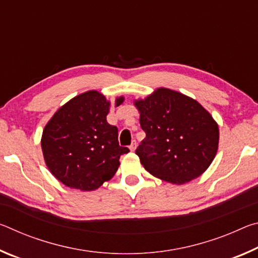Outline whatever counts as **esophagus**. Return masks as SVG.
Returning <instances> with one entry per match:
<instances>
[{
    "label": "esophagus",
    "instance_id": "esophagus-1",
    "mask_svg": "<svg viewBox=\"0 0 258 258\" xmlns=\"http://www.w3.org/2000/svg\"><path fill=\"white\" fill-rule=\"evenodd\" d=\"M130 149H131V151H134L135 149H137V142L133 141V142H132V145L130 146Z\"/></svg>",
    "mask_w": 258,
    "mask_h": 258
}]
</instances>
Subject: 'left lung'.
<instances>
[{"mask_svg": "<svg viewBox=\"0 0 258 258\" xmlns=\"http://www.w3.org/2000/svg\"><path fill=\"white\" fill-rule=\"evenodd\" d=\"M146 138L135 150L148 172L184 184L206 171L218 148V125L202 104L160 87L135 101Z\"/></svg>", "mask_w": 258, "mask_h": 258, "instance_id": "1", "label": "left lung"}]
</instances>
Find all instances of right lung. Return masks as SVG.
Masks as SVG:
<instances>
[{
    "mask_svg": "<svg viewBox=\"0 0 258 258\" xmlns=\"http://www.w3.org/2000/svg\"><path fill=\"white\" fill-rule=\"evenodd\" d=\"M124 98L116 99V107ZM110 102L98 91H87L59 108L43 130L45 164L66 186L92 191L115 175L121 155L118 128L108 124Z\"/></svg>",
    "mask_w": 258,
    "mask_h": 258,
    "instance_id": "add662e5",
    "label": "right lung"
}]
</instances>
